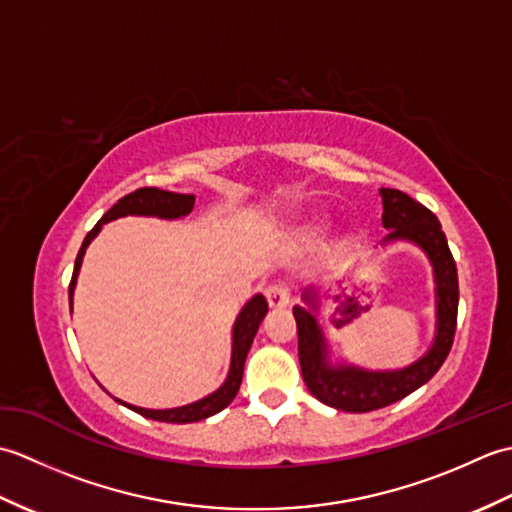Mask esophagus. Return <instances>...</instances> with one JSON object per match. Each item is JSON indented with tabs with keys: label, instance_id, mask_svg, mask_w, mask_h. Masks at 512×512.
Returning <instances> with one entry per match:
<instances>
[{
	"label": "esophagus",
	"instance_id": "1",
	"mask_svg": "<svg viewBox=\"0 0 512 512\" xmlns=\"http://www.w3.org/2000/svg\"><path fill=\"white\" fill-rule=\"evenodd\" d=\"M266 299L270 303V308H286L290 306V288L286 284H281V281L270 284L266 288Z\"/></svg>",
	"mask_w": 512,
	"mask_h": 512
}]
</instances>
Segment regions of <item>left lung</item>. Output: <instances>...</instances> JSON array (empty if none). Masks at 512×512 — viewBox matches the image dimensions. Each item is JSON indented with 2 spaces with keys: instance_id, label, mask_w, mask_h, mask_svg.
<instances>
[{
  "instance_id": "left-lung-1",
  "label": "left lung",
  "mask_w": 512,
  "mask_h": 512,
  "mask_svg": "<svg viewBox=\"0 0 512 512\" xmlns=\"http://www.w3.org/2000/svg\"><path fill=\"white\" fill-rule=\"evenodd\" d=\"M380 195H383L385 211L383 226L391 231L385 242L411 239L424 248L433 270H436L438 334L429 354L422 356L418 363L400 369V372H363L356 367H330L325 361V343L317 319L312 317L310 310L297 306L292 314L297 319L303 380H306L314 398L339 411L365 413L383 409L422 387L447 361L455 325H458V268H455V259L438 217L427 206L398 189H380Z\"/></svg>"
}]
</instances>
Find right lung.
I'll return each instance as SVG.
<instances>
[{
    "mask_svg": "<svg viewBox=\"0 0 512 512\" xmlns=\"http://www.w3.org/2000/svg\"><path fill=\"white\" fill-rule=\"evenodd\" d=\"M195 204V195L193 193H176V191H165V189H158V187H143V189H136L134 193H127L125 198L118 200L110 211H107L92 231L85 235L83 244L79 255H76V262H74V273H72V281H70V310H72V292H74V284H76V275H79V268L83 262V255H85V248L94 239V235L101 231V226L110 220H116V217H123V215H156V217H167V220H173V217H180V215H187L191 213ZM268 312V301L266 297L257 295L250 299L244 310L239 312V317L235 321V328H233V356H231V372H228L226 383L215 391V394L206 396L198 402H193V405L187 407H178V409H143V407H134V405H127L132 411L140 413V416L151 418V420H160V422H198L213 416V413L222 411L226 405H231L233 398L237 396L239 385H242V374H244V363H246V354L250 350V345H253L255 334L259 330V323L266 317ZM125 405V402H123Z\"/></svg>",
    "mask_w": 512,
    "mask_h": 512,
    "instance_id": "obj_1",
    "label": "right lung"
}]
</instances>
